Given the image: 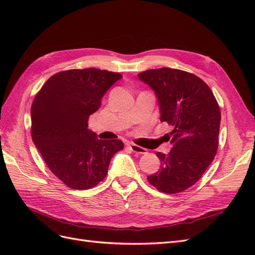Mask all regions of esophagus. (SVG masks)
I'll use <instances>...</instances> for the list:
<instances>
[{
    "label": "esophagus",
    "mask_w": 255,
    "mask_h": 255,
    "mask_svg": "<svg viewBox=\"0 0 255 255\" xmlns=\"http://www.w3.org/2000/svg\"><path fill=\"white\" fill-rule=\"evenodd\" d=\"M128 148L132 150L133 152L138 153V154H145L146 152H148V150L142 148V146H140V145H137V144H132V143H130V144H128Z\"/></svg>",
    "instance_id": "obj_1"
}]
</instances>
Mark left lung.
<instances>
[{
  "mask_svg": "<svg viewBox=\"0 0 255 255\" xmlns=\"http://www.w3.org/2000/svg\"><path fill=\"white\" fill-rule=\"evenodd\" d=\"M137 76L155 92L160 121L173 128L171 151L168 155L156 153L160 169L146 179L165 194L182 192L200 180L217 153L221 120L217 100L205 82L179 69H151Z\"/></svg>",
  "mask_w": 255,
  "mask_h": 255,
  "instance_id": "8db88e82",
  "label": "left lung"
}]
</instances>
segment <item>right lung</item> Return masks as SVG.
Masks as SVG:
<instances>
[{"label":"right lung","mask_w":255,"mask_h":255,"mask_svg":"<svg viewBox=\"0 0 255 255\" xmlns=\"http://www.w3.org/2000/svg\"><path fill=\"white\" fill-rule=\"evenodd\" d=\"M117 72L100 69H71L52 75L36 95L32 109V138L52 173L72 189L97 186L107 174L119 139L102 140L88 129L89 116Z\"/></svg>","instance_id":"right-lung-1"}]
</instances>
